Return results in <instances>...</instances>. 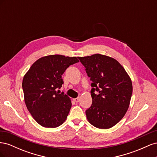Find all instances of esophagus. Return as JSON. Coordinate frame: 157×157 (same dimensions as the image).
<instances>
[{
  "label": "esophagus",
  "mask_w": 157,
  "mask_h": 157,
  "mask_svg": "<svg viewBox=\"0 0 157 157\" xmlns=\"http://www.w3.org/2000/svg\"><path fill=\"white\" fill-rule=\"evenodd\" d=\"M74 101H75V102H78L79 101H80V98L78 97V98H75V99H74Z\"/></svg>",
  "instance_id": "esophagus-1"
}]
</instances>
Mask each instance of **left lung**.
<instances>
[{"label":"left lung","mask_w":157,"mask_h":157,"mask_svg":"<svg viewBox=\"0 0 157 157\" xmlns=\"http://www.w3.org/2000/svg\"><path fill=\"white\" fill-rule=\"evenodd\" d=\"M78 59L92 81V103L86 111L87 119L100 129L112 128L129 107L133 90L131 78L119 62L111 57L96 54Z\"/></svg>","instance_id":"1"}]
</instances>
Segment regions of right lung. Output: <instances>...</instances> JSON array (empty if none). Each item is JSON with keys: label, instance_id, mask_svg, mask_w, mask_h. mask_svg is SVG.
<instances>
[{"label": "right lung", "instance_id": "right-lung-1", "mask_svg": "<svg viewBox=\"0 0 157 157\" xmlns=\"http://www.w3.org/2000/svg\"><path fill=\"white\" fill-rule=\"evenodd\" d=\"M78 61L77 57L44 56L36 60L23 77L25 105L40 126L56 128L65 121L72 104L67 95L57 90L63 84L61 76L65 71Z\"/></svg>", "mask_w": 157, "mask_h": 157}]
</instances>
